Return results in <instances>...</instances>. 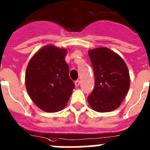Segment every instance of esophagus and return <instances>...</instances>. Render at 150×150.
I'll return each instance as SVG.
<instances>
[{
  "instance_id": "obj_1",
  "label": "esophagus",
  "mask_w": 150,
  "mask_h": 150,
  "mask_svg": "<svg viewBox=\"0 0 150 150\" xmlns=\"http://www.w3.org/2000/svg\"><path fill=\"white\" fill-rule=\"evenodd\" d=\"M80 80H76V81H75V86H76V87L80 86Z\"/></svg>"
}]
</instances>
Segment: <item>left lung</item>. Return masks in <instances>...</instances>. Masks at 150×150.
I'll use <instances>...</instances> for the list:
<instances>
[{
	"instance_id": "obj_1",
	"label": "left lung",
	"mask_w": 150,
	"mask_h": 150,
	"mask_svg": "<svg viewBox=\"0 0 150 150\" xmlns=\"http://www.w3.org/2000/svg\"><path fill=\"white\" fill-rule=\"evenodd\" d=\"M88 54L96 83L88 96L89 105L99 112L115 110L129 88L130 77L127 64L120 56L107 47L90 50Z\"/></svg>"
}]
</instances>
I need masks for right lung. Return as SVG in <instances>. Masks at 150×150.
<instances>
[{"mask_svg": "<svg viewBox=\"0 0 150 150\" xmlns=\"http://www.w3.org/2000/svg\"><path fill=\"white\" fill-rule=\"evenodd\" d=\"M67 50L46 45L30 60L25 73V85L35 105L48 112L62 110L70 99L74 83L69 76L65 61Z\"/></svg>", "mask_w": 150, "mask_h": 150, "instance_id": "add662e5", "label": "right lung"}]
</instances>
